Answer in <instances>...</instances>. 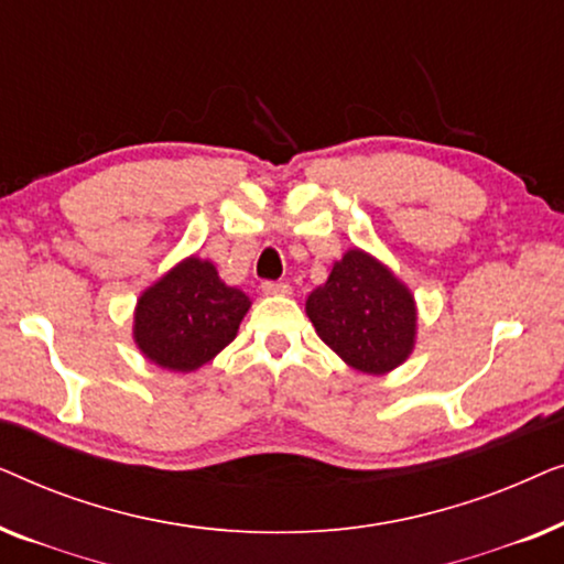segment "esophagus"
<instances>
[{"instance_id": "obj_1", "label": "esophagus", "mask_w": 564, "mask_h": 564, "mask_svg": "<svg viewBox=\"0 0 564 564\" xmlns=\"http://www.w3.org/2000/svg\"><path fill=\"white\" fill-rule=\"evenodd\" d=\"M261 292H264V295H290L292 288L290 282H264L261 284Z\"/></svg>"}]
</instances>
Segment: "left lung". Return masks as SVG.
Wrapping results in <instances>:
<instances>
[{
	"instance_id": "8db88e82",
	"label": "left lung",
	"mask_w": 564,
	"mask_h": 564,
	"mask_svg": "<svg viewBox=\"0 0 564 564\" xmlns=\"http://www.w3.org/2000/svg\"><path fill=\"white\" fill-rule=\"evenodd\" d=\"M305 313L323 341L359 372H390L415 346L411 290L361 249L336 261L328 280L307 295Z\"/></svg>"
}]
</instances>
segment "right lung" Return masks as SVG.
<instances>
[{"label":"right lung","mask_w":564,"mask_h":564,"mask_svg":"<svg viewBox=\"0 0 564 564\" xmlns=\"http://www.w3.org/2000/svg\"><path fill=\"white\" fill-rule=\"evenodd\" d=\"M251 300L228 288L213 261L189 257L138 297L133 338L153 365L192 372L234 341Z\"/></svg>","instance_id":"right-lung-1"}]
</instances>
